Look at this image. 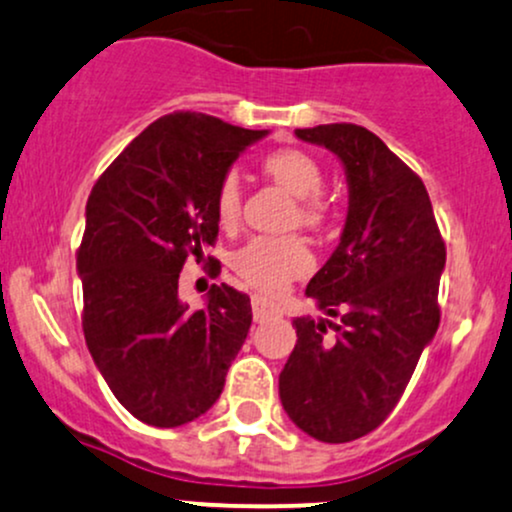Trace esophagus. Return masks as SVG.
Instances as JSON below:
<instances>
[{"instance_id":"esophagus-1","label":"esophagus","mask_w":512,"mask_h":512,"mask_svg":"<svg viewBox=\"0 0 512 512\" xmlns=\"http://www.w3.org/2000/svg\"><path fill=\"white\" fill-rule=\"evenodd\" d=\"M252 315H255V322H264L269 320V317L281 315V308L272 301H267V298L252 296Z\"/></svg>"}]
</instances>
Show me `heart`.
Segmentation results:
<instances>
[{"label":"heart","instance_id":"obj_1","mask_svg":"<svg viewBox=\"0 0 512 512\" xmlns=\"http://www.w3.org/2000/svg\"><path fill=\"white\" fill-rule=\"evenodd\" d=\"M262 170L274 185L296 197L293 226L320 228L330 214V204L320 192L322 166L301 149L272 151L262 161ZM216 219L223 228H236L243 216V187L236 173H226L214 195ZM233 269L257 291L281 293L293 279L313 269V255L301 238H252L233 255Z\"/></svg>","mask_w":512,"mask_h":512}]
</instances>
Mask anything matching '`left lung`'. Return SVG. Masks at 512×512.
I'll return each instance as SVG.
<instances>
[{"label": "left lung", "instance_id": "8db88e82", "mask_svg": "<svg viewBox=\"0 0 512 512\" xmlns=\"http://www.w3.org/2000/svg\"><path fill=\"white\" fill-rule=\"evenodd\" d=\"M296 137L342 161L349 211L337 250L305 289L339 322L293 320L298 342L279 397L303 433L349 443L390 416L436 337L445 243L424 182L383 139L349 122Z\"/></svg>", "mask_w": 512, "mask_h": 512}]
</instances>
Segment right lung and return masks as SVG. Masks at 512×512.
Masks as SVG:
<instances>
[{"mask_svg":"<svg viewBox=\"0 0 512 512\" xmlns=\"http://www.w3.org/2000/svg\"><path fill=\"white\" fill-rule=\"evenodd\" d=\"M267 134L190 110L166 115L93 185L76 252L81 325L117 402L144 424L175 428L209 411L248 337L245 293L214 284L192 313L178 279L187 257L199 260L219 236L221 178Z\"/></svg>","mask_w":512,"mask_h":512,"instance_id":"obj_1","label":"right lung"}]
</instances>
